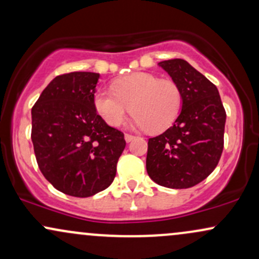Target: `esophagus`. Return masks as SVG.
Listing matches in <instances>:
<instances>
[{
  "instance_id": "34e87169",
  "label": "esophagus",
  "mask_w": 259,
  "mask_h": 259,
  "mask_svg": "<svg viewBox=\"0 0 259 259\" xmlns=\"http://www.w3.org/2000/svg\"><path fill=\"white\" fill-rule=\"evenodd\" d=\"M124 138H125V141L126 142H130V141H133L134 139H135V136L130 135V134H125V136H124Z\"/></svg>"
}]
</instances>
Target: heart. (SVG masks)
Masks as SVG:
<instances>
[{
	"instance_id": "heart-1",
	"label": "heart",
	"mask_w": 259,
	"mask_h": 259,
	"mask_svg": "<svg viewBox=\"0 0 259 259\" xmlns=\"http://www.w3.org/2000/svg\"><path fill=\"white\" fill-rule=\"evenodd\" d=\"M94 106L109 125H120L132 108L130 125L158 133L170 126L179 115L183 91L173 80L159 79L151 73H133L115 80L112 90H96Z\"/></svg>"
}]
</instances>
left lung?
I'll return each mask as SVG.
<instances>
[{
	"mask_svg": "<svg viewBox=\"0 0 259 259\" xmlns=\"http://www.w3.org/2000/svg\"><path fill=\"white\" fill-rule=\"evenodd\" d=\"M183 91L173 126L148 139V177L169 189H189L214 170L224 147L227 113L217 86L180 58L158 63Z\"/></svg>",
	"mask_w": 259,
	"mask_h": 259,
	"instance_id": "obj_1",
	"label": "left lung"
}]
</instances>
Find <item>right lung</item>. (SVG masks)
<instances>
[{"label":"right lung","instance_id":"right-lung-1","mask_svg":"<svg viewBox=\"0 0 259 259\" xmlns=\"http://www.w3.org/2000/svg\"><path fill=\"white\" fill-rule=\"evenodd\" d=\"M99 79L91 72L56 76L31 109L38 168L53 187L74 197H90L111 185L125 148L124 134L95 109Z\"/></svg>","mask_w":259,"mask_h":259}]
</instances>
